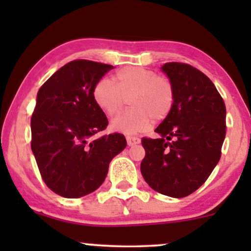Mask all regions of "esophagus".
Returning <instances> with one entry per match:
<instances>
[{"mask_svg":"<svg viewBox=\"0 0 251 251\" xmlns=\"http://www.w3.org/2000/svg\"><path fill=\"white\" fill-rule=\"evenodd\" d=\"M126 140H127V145L128 146H133L137 145V144L140 143V139L138 137H126Z\"/></svg>","mask_w":251,"mask_h":251,"instance_id":"1","label":"esophagus"}]
</instances>
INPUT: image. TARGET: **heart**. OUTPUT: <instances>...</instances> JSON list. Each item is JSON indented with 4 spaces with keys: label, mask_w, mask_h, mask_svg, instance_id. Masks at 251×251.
Returning <instances> with one entry per match:
<instances>
[{
    "label": "heart",
    "mask_w": 251,
    "mask_h": 251,
    "mask_svg": "<svg viewBox=\"0 0 251 251\" xmlns=\"http://www.w3.org/2000/svg\"><path fill=\"white\" fill-rule=\"evenodd\" d=\"M93 100L107 117H117L129 100L131 108L112 123L114 131L126 134L148 129L152 120L160 122L169 116L175 103L171 81L144 67L118 71L116 82L101 77L93 87Z\"/></svg>",
    "instance_id": "obj_1"
}]
</instances>
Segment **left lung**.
Returning a JSON list of instances; mask_svg holds the SVG:
<instances>
[{
	"instance_id": "left-lung-1",
	"label": "left lung",
	"mask_w": 251,
	"mask_h": 251,
	"mask_svg": "<svg viewBox=\"0 0 251 251\" xmlns=\"http://www.w3.org/2000/svg\"><path fill=\"white\" fill-rule=\"evenodd\" d=\"M162 70L175 89L172 111L155 128L158 139L144 137L140 171L154 191L181 198L201 188L220 162L226 138V103L211 80L183 62Z\"/></svg>"
}]
</instances>
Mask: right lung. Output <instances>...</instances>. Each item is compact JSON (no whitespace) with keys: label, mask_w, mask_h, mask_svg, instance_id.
Masks as SVG:
<instances>
[{"label":"right lung","mask_w":251,"mask_h":251,"mask_svg":"<svg viewBox=\"0 0 251 251\" xmlns=\"http://www.w3.org/2000/svg\"><path fill=\"white\" fill-rule=\"evenodd\" d=\"M113 66L74 60L37 92L30 120L31 151L46 185L66 198H79L105 180L113 157L126 148L122 133L94 139L107 127L93 100V87Z\"/></svg>","instance_id":"right-lung-1"}]
</instances>
